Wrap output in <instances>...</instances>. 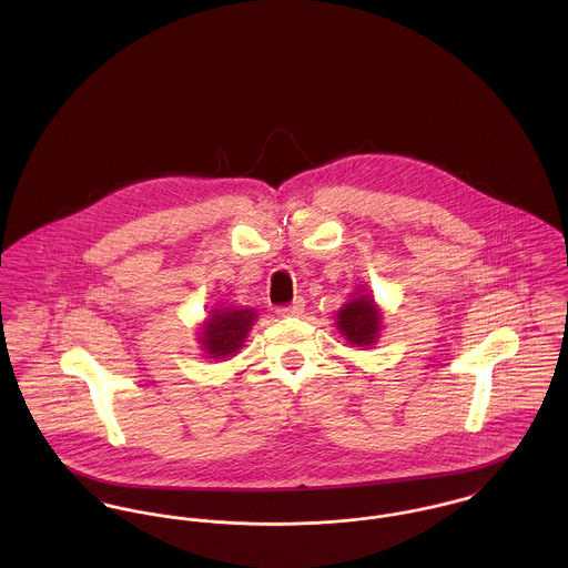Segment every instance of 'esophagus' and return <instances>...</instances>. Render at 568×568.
<instances>
[{
	"instance_id": "obj_1",
	"label": "esophagus",
	"mask_w": 568,
	"mask_h": 568,
	"mask_svg": "<svg viewBox=\"0 0 568 568\" xmlns=\"http://www.w3.org/2000/svg\"><path fill=\"white\" fill-rule=\"evenodd\" d=\"M304 300H295L293 304H288V306H280L277 308V315L280 317H302L304 315Z\"/></svg>"
}]
</instances>
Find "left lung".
Here are the masks:
<instances>
[{"label":"left lung","mask_w":568,"mask_h":568,"mask_svg":"<svg viewBox=\"0 0 568 568\" xmlns=\"http://www.w3.org/2000/svg\"><path fill=\"white\" fill-rule=\"evenodd\" d=\"M338 332L358 347H369L376 343L381 325H383V313L378 311L372 295H356L349 300L336 315Z\"/></svg>","instance_id":"8db88e82"}]
</instances>
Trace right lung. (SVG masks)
Segmentation results:
<instances>
[{
	"instance_id": "add662e5",
	"label": "right lung",
	"mask_w": 568,
	"mask_h": 568,
	"mask_svg": "<svg viewBox=\"0 0 568 568\" xmlns=\"http://www.w3.org/2000/svg\"><path fill=\"white\" fill-rule=\"evenodd\" d=\"M255 322V311L251 308H216L210 311L207 320L201 325V345L207 358L225 361L243 347L244 338Z\"/></svg>"
}]
</instances>
